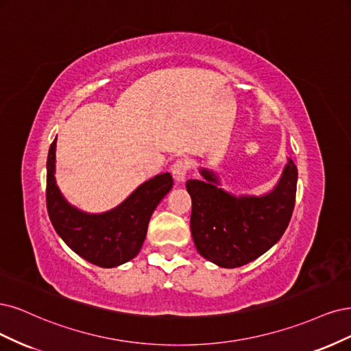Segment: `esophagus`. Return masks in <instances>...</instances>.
Listing matches in <instances>:
<instances>
[{
	"mask_svg": "<svg viewBox=\"0 0 351 351\" xmlns=\"http://www.w3.org/2000/svg\"><path fill=\"white\" fill-rule=\"evenodd\" d=\"M171 171H172V175L178 180V182H182V180H185V176L188 173V163L182 159H178L171 166Z\"/></svg>",
	"mask_w": 351,
	"mask_h": 351,
	"instance_id": "esophagus-1",
	"label": "esophagus"
}]
</instances>
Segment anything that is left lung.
Masks as SVG:
<instances>
[{
  "label": "left lung",
  "mask_w": 351,
  "mask_h": 351,
  "mask_svg": "<svg viewBox=\"0 0 351 351\" xmlns=\"http://www.w3.org/2000/svg\"><path fill=\"white\" fill-rule=\"evenodd\" d=\"M189 179L191 233L197 251L223 268L242 267L265 254L286 232L296 201L298 167L289 159L280 182L264 197H233L219 180Z\"/></svg>",
  "instance_id": "left-lung-1"
}]
</instances>
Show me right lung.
Listing matches in <instances>:
<instances>
[{"label":"right lung","mask_w":351,"mask_h":351,"mask_svg":"<svg viewBox=\"0 0 351 351\" xmlns=\"http://www.w3.org/2000/svg\"><path fill=\"white\" fill-rule=\"evenodd\" d=\"M55 147L47 162V208L53 229L71 250L97 267H118L137 256L153 211L171 191V173L157 175L135 189L117 208L87 214L71 207L55 184Z\"/></svg>","instance_id":"add662e5"}]
</instances>
